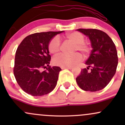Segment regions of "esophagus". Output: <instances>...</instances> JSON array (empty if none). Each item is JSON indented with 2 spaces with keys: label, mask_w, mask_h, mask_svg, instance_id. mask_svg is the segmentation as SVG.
<instances>
[{
  "label": "esophagus",
  "mask_w": 125,
  "mask_h": 125,
  "mask_svg": "<svg viewBox=\"0 0 125 125\" xmlns=\"http://www.w3.org/2000/svg\"><path fill=\"white\" fill-rule=\"evenodd\" d=\"M62 69H72V67H61Z\"/></svg>",
  "instance_id": "1"
}]
</instances>
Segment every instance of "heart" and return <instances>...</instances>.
<instances>
[{
  "label": "heart",
  "mask_w": 125,
  "mask_h": 125,
  "mask_svg": "<svg viewBox=\"0 0 125 125\" xmlns=\"http://www.w3.org/2000/svg\"><path fill=\"white\" fill-rule=\"evenodd\" d=\"M67 41L74 44L73 53L81 52L84 57H87L92 51L91 45L88 42H84L85 37L81 33L73 31L66 35ZM48 49L51 53L56 55L60 52L61 49V43L58 37H54L50 41L48 45ZM82 56L79 53H75L72 55L60 54L53 59V62L55 65L61 67H71L81 62Z\"/></svg>",
  "instance_id": "heart-1"
}]
</instances>
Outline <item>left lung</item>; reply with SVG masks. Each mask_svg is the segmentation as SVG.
I'll list each match as a JSON object with an SVG mask.
<instances>
[{
    "mask_svg": "<svg viewBox=\"0 0 125 125\" xmlns=\"http://www.w3.org/2000/svg\"><path fill=\"white\" fill-rule=\"evenodd\" d=\"M77 31L89 38L93 49L85 62L88 66L82 69L76 81L85 91H99L106 86L116 71L118 57L115 44L100 30L79 29Z\"/></svg>",
    "mask_w": 125,
    "mask_h": 125,
    "instance_id": "obj_1",
    "label": "left lung"
}]
</instances>
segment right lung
Here are the masks:
<instances>
[{"instance_id": "add662e5", "label": "right lung", "mask_w": 125, "mask_h": 125, "mask_svg": "<svg viewBox=\"0 0 125 125\" xmlns=\"http://www.w3.org/2000/svg\"><path fill=\"white\" fill-rule=\"evenodd\" d=\"M63 31L35 33L26 37L19 45L13 73L19 86L28 94L34 96L44 95L56 86L62 69L49 65L51 56L48 45L54 36ZM45 68L47 70L42 71Z\"/></svg>"}]
</instances>
